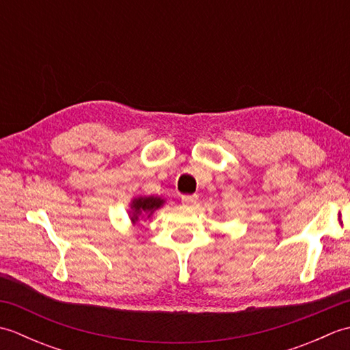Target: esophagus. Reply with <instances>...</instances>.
Listing matches in <instances>:
<instances>
[{"label": "esophagus", "instance_id": "esophagus-1", "mask_svg": "<svg viewBox=\"0 0 350 350\" xmlns=\"http://www.w3.org/2000/svg\"><path fill=\"white\" fill-rule=\"evenodd\" d=\"M198 202V196L192 194V196H182V204L183 206H194Z\"/></svg>", "mask_w": 350, "mask_h": 350}]
</instances>
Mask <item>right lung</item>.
Returning <instances> with one entry per match:
<instances>
[{"label": "right lung", "mask_w": 350, "mask_h": 350, "mask_svg": "<svg viewBox=\"0 0 350 350\" xmlns=\"http://www.w3.org/2000/svg\"><path fill=\"white\" fill-rule=\"evenodd\" d=\"M165 203L161 197H138V198H133L132 203H131V221L135 224L138 221V218L141 217H150V215L159 209V207Z\"/></svg>", "instance_id": "right-lung-1"}]
</instances>
